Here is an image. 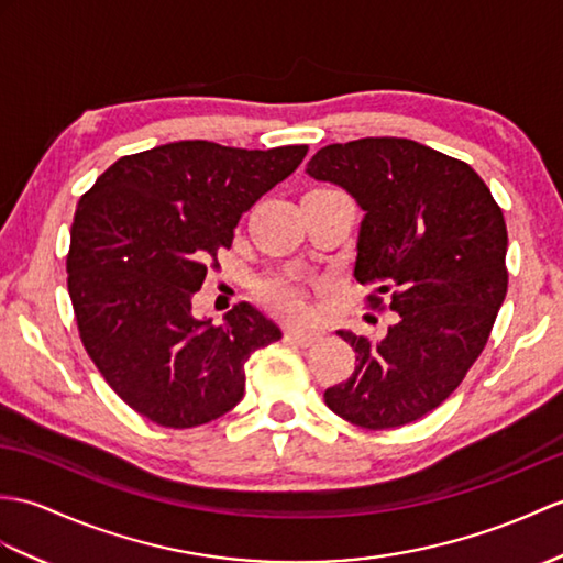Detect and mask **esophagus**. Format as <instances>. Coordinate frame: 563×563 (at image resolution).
Returning <instances> with one entry per match:
<instances>
[{
	"mask_svg": "<svg viewBox=\"0 0 563 563\" xmlns=\"http://www.w3.org/2000/svg\"><path fill=\"white\" fill-rule=\"evenodd\" d=\"M285 338H287V341L297 343V345H302V347H311L313 343L321 341V333H317V331H302V329H290V331L285 333Z\"/></svg>",
	"mask_w": 563,
	"mask_h": 563,
	"instance_id": "34e87169",
	"label": "esophagus"
}]
</instances>
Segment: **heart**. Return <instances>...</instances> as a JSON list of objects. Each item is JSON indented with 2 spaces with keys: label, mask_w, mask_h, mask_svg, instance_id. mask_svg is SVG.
<instances>
[{
  "label": "heart",
  "mask_w": 563,
  "mask_h": 563,
  "mask_svg": "<svg viewBox=\"0 0 563 563\" xmlns=\"http://www.w3.org/2000/svg\"><path fill=\"white\" fill-rule=\"evenodd\" d=\"M261 295L266 302L278 309L285 317H302L305 313V292L292 278H271L261 285Z\"/></svg>",
  "instance_id": "1"
}]
</instances>
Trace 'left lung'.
Masks as SVG:
<instances>
[{
  "label": "left lung",
  "instance_id": "1",
  "mask_svg": "<svg viewBox=\"0 0 563 563\" xmlns=\"http://www.w3.org/2000/svg\"><path fill=\"white\" fill-rule=\"evenodd\" d=\"M307 175L364 211L355 278L398 313L376 341L338 331L357 364L323 400L364 429L410 424L461 386L487 345L508 285L501 208L467 163L410 139L333 143Z\"/></svg>",
  "mask_w": 563,
  "mask_h": 563
}]
</instances>
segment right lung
I'll use <instances>...</instances> for the list:
<instances>
[{
	"label": "right lung",
	"mask_w": 563,
	"mask_h": 563,
	"mask_svg": "<svg viewBox=\"0 0 563 563\" xmlns=\"http://www.w3.org/2000/svg\"><path fill=\"white\" fill-rule=\"evenodd\" d=\"M307 151L175 141L124 155L78 201L67 256L78 333L104 382L151 422L189 429L230 412L244 362L283 338L246 302L220 325L191 302L242 213Z\"/></svg>",
	"instance_id": "1"
}]
</instances>
